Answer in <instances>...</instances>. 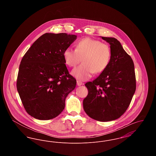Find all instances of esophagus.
Returning a JSON list of instances; mask_svg holds the SVG:
<instances>
[{
  "label": "esophagus",
  "mask_w": 156,
  "mask_h": 156,
  "mask_svg": "<svg viewBox=\"0 0 156 156\" xmlns=\"http://www.w3.org/2000/svg\"><path fill=\"white\" fill-rule=\"evenodd\" d=\"M76 84H77L78 86H81L82 85H83V83H82L81 81L77 80V81H76Z\"/></svg>",
  "instance_id": "obj_1"
}]
</instances>
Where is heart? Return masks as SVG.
Here are the masks:
<instances>
[{"label":"heart","instance_id":"1","mask_svg":"<svg viewBox=\"0 0 156 156\" xmlns=\"http://www.w3.org/2000/svg\"><path fill=\"white\" fill-rule=\"evenodd\" d=\"M111 55L109 45L89 37L80 40L76 49L68 47L64 52L69 67H75L82 58L83 63L72 71L73 75L81 81L88 80L94 73H102L109 66Z\"/></svg>","mask_w":156,"mask_h":156}]
</instances>
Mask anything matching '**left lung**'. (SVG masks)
Listing matches in <instances>:
<instances>
[{
    "instance_id": "left-lung-1",
    "label": "left lung",
    "mask_w": 156,
    "mask_h": 156,
    "mask_svg": "<svg viewBox=\"0 0 156 156\" xmlns=\"http://www.w3.org/2000/svg\"><path fill=\"white\" fill-rule=\"evenodd\" d=\"M101 37L110 44L111 62L95 80L85 83L88 94L83 106L90 118L108 122L119 118L128 108L136 90V76L133 61L119 41Z\"/></svg>"
}]
</instances>
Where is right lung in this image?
<instances>
[{
  "mask_svg": "<svg viewBox=\"0 0 156 156\" xmlns=\"http://www.w3.org/2000/svg\"><path fill=\"white\" fill-rule=\"evenodd\" d=\"M76 39L74 34L45 33L23 56L16 85L31 116L50 120L64 110L67 95L76 84L65 64L64 52Z\"/></svg>",
  "mask_w": 156,
  "mask_h": 156,
  "instance_id": "1",
  "label": "right lung"
}]
</instances>
